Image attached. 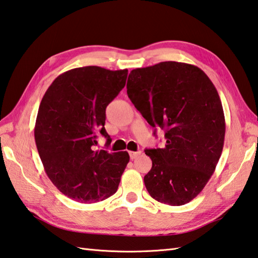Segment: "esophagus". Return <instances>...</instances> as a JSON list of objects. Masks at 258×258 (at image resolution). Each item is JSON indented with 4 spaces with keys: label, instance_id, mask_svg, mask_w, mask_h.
Wrapping results in <instances>:
<instances>
[{
    "label": "esophagus",
    "instance_id": "1",
    "mask_svg": "<svg viewBox=\"0 0 258 258\" xmlns=\"http://www.w3.org/2000/svg\"><path fill=\"white\" fill-rule=\"evenodd\" d=\"M141 153H142V152H141V151H138V152H134V151H130L131 159H132V160H133V159H136Z\"/></svg>",
    "mask_w": 258,
    "mask_h": 258
}]
</instances>
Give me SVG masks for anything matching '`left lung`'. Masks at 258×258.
Listing matches in <instances>:
<instances>
[{
    "mask_svg": "<svg viewBox=\"0 0 258 258\" xmlns=\"http://www.w3.org/2000/svg\"><path fill=\"white\" fill-rule=\"evenodd\" d=\"M126 88L148 123L165 131L163 149L145 150L152 160L146 190L159 203H190L214 174L224 148L225 115L213 82L197 66L164 61L133 69Z\"/></svg>",
    "mask_w": 258,
    "mask_h": 258,
    "instance_id": "1",
    "label": "left lung"
}]
</instances>
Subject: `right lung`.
I'll return each instance as SVG.
<instances>
[{
    "mask_svg": "<svg viewBox=\"0 0 258 258\" xmlns=\"http://www.w3.org/2000/svg\"><path fill=\"white\" fill-rule=\"evenodd\" d=\"M127 69L97 66L75 68L55 78L39 106L34 140L45 173L60 192L82 204L117 191L128 153L96 150L98 134L107 139L105 110L124 88Z\"/></svg>",
    "mask_w": 258,
    "mask_h": 258,
    "instance_id": "right-lung-1",
    "label": "right lung"
}]
</instances>
